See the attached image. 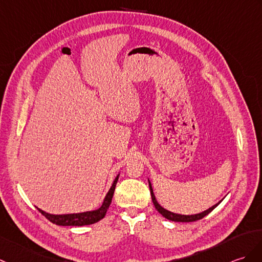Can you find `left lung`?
<instances>
[{
	"label": "left lung",
	"mask_w": 262,
	"mask_h": 262,
	"mask_svg": "<svg viewBox=\"0 0 262 262\" xmlns=\"http://www.w3.org/2000/svg\"><path fill=\"white\" fill-rule=\"evenodd\" d=\"M148 185H149V190H150V195H151V201H153V203L155 205L156 210L160 212V213L164 216L166 217L167 220H171V221H175V222H194V221H198V220H201V219H203L205 215H208L211 211H213V209H215L216 206L220 204V202L216 203L215 205L212 206V208L208 209L206 211L202 212V213H199V214H193V215H182V214H176V213H173V212H169L167 210H165L164 208H162V206L157 203V201L155 199V195L153 193V188H151V185H150V182L148 181Z\"/></svg>",
	"instance_id": "obj_1"
}]
</instances>
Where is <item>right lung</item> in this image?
<instances>
[{"label":"right lung","mask_w":262,"mask_h":262,"mask_svg":"<svg viewBox=\"0 0 262 262\" xmlns=\"http://www.w3.org/2000/svg\"><path fill=\"white\" fill-rule=\"evenodd\" d=\"M119 175L116 176L114 183L111 187V190L107 193V195L103 200L102 205L98 210L96 211H89V212H83V213H75V214H61V215H54V214H49L47 212L38 209L42 215H45L49 221L57 224V226H75V227H81V226H89V224H93L100 221L101 219L106 215V212L109 208V205L112 203L113 195L115 192V187H116L117 181H118Z\"/></svg>","instance_id":"right-lung-1"}]
</instances>
